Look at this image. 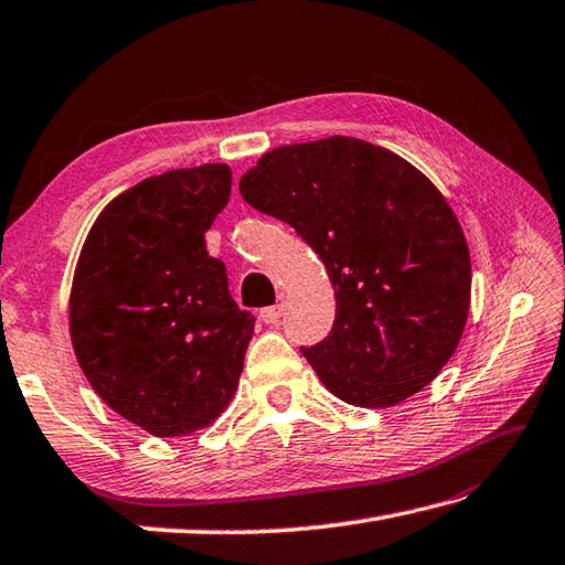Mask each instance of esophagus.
Masks as SVG:
<instances>
[{
    "label": "esophagus",
    "mask_w": 565,
    "mask_h": 565,
    "mask_svg": "<svg viewBox=\"0 0 565 565\" xmlns=\"http://www.w3.org/2000/svg\"><path fill=\"white\" fill-rule=\"evenodd\" d=\"M280 317H282V307H280V305L260 309V319L266 321V324H275V321H280Z\"/></svg>",
    "instance_id": "esophagus-1"
}]
</instances>
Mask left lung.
Returning a JSON list of instances; mask_svg holds the SVG:
<instances>
[{
  "instance_id": "1",
  "label": "left lung",
  "mask_w": 565,
  "mask_h": 565,
  "mask_svg": "<svg viewBox=\"0 0 565 565\" xmlns=\"http://www.w3.org/2000/svg\"><path fill=\"white\" fill-rule=\"evenodd\" d=\"M238 190L324 263L337 319L302 355L331 395L393 407L441 373L466 329L470 253L424 172L387 148L329 136L263 153Z\"/></svg>"
}]
</instances>
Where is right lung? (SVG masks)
<instances>
[{
    "instance_id": "right-lung-1",
    "label": "right lung",
    "mask_w": 565,
    "mask_h": 565,
    "mask_svg": "<svg viewBox=\"0 0 565 565\" xmlns=\"http://www.w3.org/2000/svg\"><path fill=\"white\" fill-rule=\"evenodd\" d=\"M228 194L224 163L146 178L102 210L75 266L79 367L114 412L163 439L210 427L244 371L256 319L204 246Z\"/></svg>"
}]
</instances>
